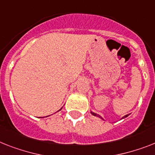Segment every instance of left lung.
Returning <instances> with one entry per match:
<instances>
[{
	"label": "left lung",
	"mask_w": 155,
	"mask_h": 155,
	"mask_svg": "<svg viewBox=\"0 0 155 155\" xmlns=\"http://www.w3.org/2000/svg\"><path fill=\"white\" fill-rule=\"evenodd\" d=\"M91 114H92V115H93V116H97V117H99V118H101V119H102V120H104V119H103V118H102L101 116H100V115L97 114V113H94V112H91ZM127 116H128V115H126V116H124V117H123V118H122V119H124V118H126Z\"/></svg>",
	"instance_id": "left-lung-1"
}]
</instances>
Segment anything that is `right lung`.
I'll return each instance as SVG.
<instances>
[{"instance_id": "1", "label": "right lung", "mask_w": 155, "mask_h": 155, "mask_svg": "<svg viewBox=\"0 0 155 155\" xmlns=\"http://www.w3.org/2000/svg\"><path fill=\"white\" fill-rule=\"evenodd\" d=\"M61 109H62V108H61ZM61 109H60V110H61Z\"/></svg>"}]
</instances>
